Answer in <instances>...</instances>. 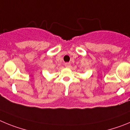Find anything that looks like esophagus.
<instances>
[{"mask_svg":"<svg viewBox=\"0 0 130 130\" xmlns=\"http://www.w3.org/2000/svg\"><path fill=\"white\" fill-rule=\"evenodd\" d=\"M65 66L67 68H69L71 67V63H65Z\"/></svg>","mask_w":130,"mask_h":130,"instance_id":"1","label":"esophagus"}]
</instances>
